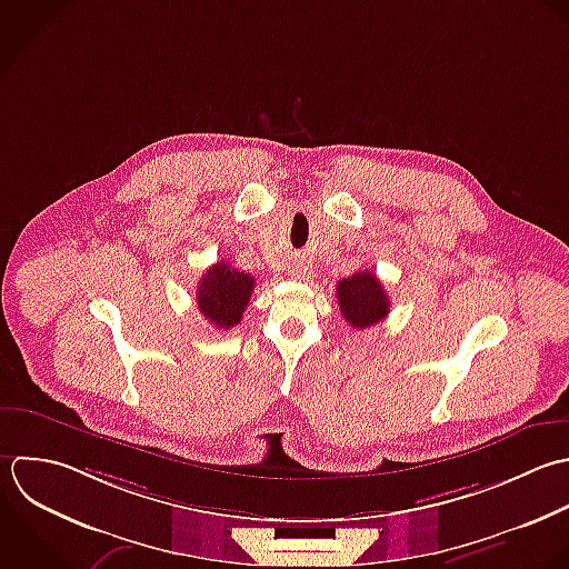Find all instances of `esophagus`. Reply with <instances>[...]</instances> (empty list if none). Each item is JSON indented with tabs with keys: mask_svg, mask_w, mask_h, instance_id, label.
Segmentation results:
<instances>
[{
	"mask_svg": "<svg viewBox=\"0 0 569 569\" xmlns=\"http://www.w3.org/2000/svg\"><path fill=\"white\" fill-rule=\"evenodd\" d=\"M292 277L299 279V281H306V279H310V268L297 266V268H292Z\"/></svg>",
	"mask_w": 569,
	"mask_h": 569,
	"instance_id": "esophagus-1",
	"label": "esophagus"
}]
</instances>
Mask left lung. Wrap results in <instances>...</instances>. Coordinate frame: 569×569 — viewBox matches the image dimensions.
<instances>
[{"instance_id": "left-lung-1", "label": "left lung", "mask_w": 569, "mask_h": 569, "mask_svg": "<svg viewBox=\"0 0 569 569\" xmlns=\"http://www.w3.org/2000/svg\"><path fill=\"white\" fill-rule=\"evenodd\" d=\"M337 301L343 319L357 328H370L390 312V299L375 272H357L337 283Z\"/></svg>"}]
</instances>
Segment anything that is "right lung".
<instances>
[{
  "instance_id": "1",
  "label": "right lung",
  "mask_w": 569,
  "mask_h": 569,
  "mask_svg": "<svg viewBox=\"0 0 569 569\" xmlns=\"http://www.w3.org/2000/svg\"><path fill=\"white\" fill-rule=\"evenodd\" d=\"M252 290L254 279L248 272L217 261L197 286V308L214 328L228 330L241 321Z\"/></svg>"
}]
</instances>
